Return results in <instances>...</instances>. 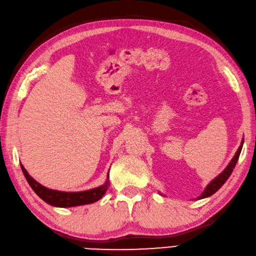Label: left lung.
I'll return each instance as SVG.
<instances>
[{
    "label": "left lung",
    "mask_w": 256,
    "mask_h": 256,
    "mask_svg": "<svg viewBox=\"0 0 256 256\" xmlns=\"http://www.w3.org/2000/svg\"><path fill=\"white\" fill-rule=\"evenodd\" d=\"M243 142H244V138H242V142H241V144H240V147H238V149L236 150V154H234V157L232 158V160L230 161V164H228V166H226V168L224 169L220 174H218V176H216L214 179H213L210 184H208L206 186V189L203 190V192L202 194L196 198V200H201V199H206V198H208V196H211L212 194H214L216 192L220 189V188L226 184V181L228 179V176H231V174H232V171H233V169L236 168V162H238V157H240V154H241V150H242V147H243ZM161 196H164L162 194H160Z\"/></svg>",
    "instance_id": "1"
}]
</instances>
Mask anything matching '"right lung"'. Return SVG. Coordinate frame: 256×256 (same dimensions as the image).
<instances>
[{
	"label": "right lung",
	"instance_id": "1",
	"mask_svg": "<svg viewBox=\"0 0 256 256\" xmlns=\"http://www.w3.org/2000/svg\"><path fill=\"white\" fill-rule=\"evenodd\" d=\"M20 168H22V171L26 180H28V184L34 190L35 194L46 203H48V204L57 206V208H72V206L90 204V203L100 200L102 196L106 194V191L109 186V171L107 174V180L105 181V184L100 186L94 188V189H90L86 191L66 192V191L48 189V188L42 186L28 174V172L26 171V169L24 168V166L22 164H20Z\"/></svg>",
	"mask_w": 256,
	"mask_h": 256
}]
</instances>
